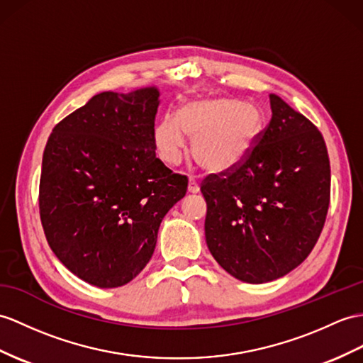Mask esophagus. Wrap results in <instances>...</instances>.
I'll use <instances>...</instances> for the list:
<instances>
[{"label":"esophagus","mask_w":363,"mask_h":363,"mask_svg":"<svg viewBox=\"0 0 363 363\" xmlns=\"http://www.w3.org/2000/svg\"><path fill=\"white\" fill-rule=\"evenodd\" d=\"M200 191V184L199 182L194 179V177H189V182H188V192L191 194H197Z\"/></svg>","instance_id":"obj_1"}]
</instances>
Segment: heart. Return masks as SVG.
Returning a JSON list of instances; mask_svg holds the SVG:
<instances>
[{
	"label": "heart",
	"mask_w": 363,
	"mask_h": 363,
	"mask_svg": "<svg viewBox=\"0 0 363 363\" xmlns=\"http://www.w3.org/2000/svg\"><path fill=\"white\" fill-rule=\"evenodd\" d=\"M263 113L257 104L228 96H203L184 103L179 115L166 113L154 126L158 158L175 166L191 140V155L203 169L228 172L240 164L257 145Z\"/></svg>",
	"instance_id": "heart-1"
}]
</instances>
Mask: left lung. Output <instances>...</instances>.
Here are the masks:
<instances>
[{
  "label": "left lung",
  "instance_id": "obj_1",
  "mask_svg": "<svg viewBox=\"0 0 363 363\" xmlns=\"http://www.w3.org/2000/svg\"><path fill=\"white\" fill-rule=\"evenodd\" d=\"M246 160L209 175L206 245L233 277L267 284L297 268L319 238L330 205L331 171L323 137L279 95Z\"/></svg>",
  "mask_w": 363,
  "mask_h": 363
}]
</instances>
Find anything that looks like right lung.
Listing matches in <instances>:
<instances>
[{
  "instance_id": "add662e5",
  "label": "right lung",
  "mask_w": 363,
  "mask_h": 363,
  "mask_svg": "<svg viewBox=\"0 0 363 363\" xmlns=\"http://www.w3.org/2000/svg\"><path fill=\"white\" fill-rule=\"evenodd\" d=\"M157 86L101 92L61 120L43 154L40 216L77 277L118 288L151 260L163 217L188 189L155 157Z\"/></svg>"
}]
</instances>
